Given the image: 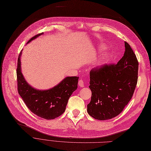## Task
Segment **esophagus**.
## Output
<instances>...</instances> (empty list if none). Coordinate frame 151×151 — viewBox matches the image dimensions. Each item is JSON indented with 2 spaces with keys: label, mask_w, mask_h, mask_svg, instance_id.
<instances>
[{
  "label": "esophagus",
  "mask_w": 151,
  "mask_h": 151,
  "mask_svg": "<svg viewBox=\"0 0 151 151\" xmlns=\"http://www.w3.org/2000/svg\"><path fill=\"white\" fill-rule=\"evenodd\" d=\"M78 85L81 87H84V82L82 79H80L79 81H78Z\"/></svg>",
  "instance_id": "34e87169"
}]
</instances>
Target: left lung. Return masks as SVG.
Listing matches in <instances>:
<instances>
[{
    "label": "left lung",
    "mask_w": 151,
    "mask_h": 151,
    "mask_svg": "<svg viewBox=\"0 0 151 151\" xmlns=\"http://www.w3.org/2000/svg\"><path fill=\"white\" fill-rule=\"evenodd\" d=\"M125 53L117 64H106L90 73L91 91L87 112L95 119H111L122 111L132 99L138 82V61L125 42Z\"/></svg>",
    "instance_id": "left-lung-1"
}]
</instances>
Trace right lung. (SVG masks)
Here are the masks:
<instances>
[{
    "instance_id": "1",
    "label": "right lung",
    "mask_w": 151,
    "mask_h": 151,
    "mask_svg": "<svg viewBox=\"0 0 151 151\" xmlns=\"http://www.w3.org/2000/svg\"><path fill=\"white\" fill-rule=\"evenodd\" d=\"M43 34L35 35L27 44ZM21 52L18 56L17 70L18 91L19 95L29 109L37 116L47 120L58 117L65 111L69 98L77 90L78 77H67L49 90H36L27 83L21 73Z\"/></svg>"
}]
</instances>
